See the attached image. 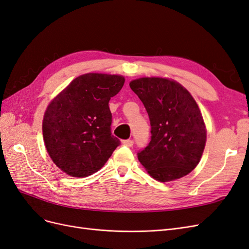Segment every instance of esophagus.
Segmentation results:
<instances>
[{
    "instance_id": "34e87169",
    "label": "esophagus",
    "mask_w": 249,
    "mask_h": 249,
    "mask_svg": "<svg viewBox=\"0 0 249 249\" xmlns=\"http://www.w3.org/2000/svg\"><path fill=\"white\" fill-rule=\"evenodd\" d=\"M123 144H124V145H126V146H129V147H131V146L134 144V141H133V140H131V139L124 140V141H123Z\"/></svg>"
}]
</instances>
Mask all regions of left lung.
Segmentation results:
<instances>
[{
    "label": "left lung",
    "mask_w": 249,
    "mask_h": 249,
    "mask_svg": "<svg viewBox=\"0 0 249 249\" xmlns=\"http://www.w3.org/2000/svg\"><path fill=\"white\" fill-rule=\"evenodd\" d=\"M130 87L144 105L152 127L139 162L162 183L187 176L197 166L207 141L198 105L183 85L168 78L143 77L131 81Z\"/></svg>",
    "instance_id": "1"
}]
</instances>
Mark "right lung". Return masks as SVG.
I'll return each mask as SVG.
<instances>
[{
  "label": "right lung",
  "instance_id": "right-lung-1",
  "mask_svg": "<svg viewBox=\"0 0 249 249\" xmlns=\"http://www.w3.org/2000/svg\"><path fill=\"white\" fill-rule=\"evenodd\" d=\"M124 81L120 74L84 73L48 105L42 120L44 145L52 161L66 175L91 176L119 145L110 130L109 101Z\"/></svg>",
  "mask_w": 249,
  "mask_h": 249
}]
</instances>
